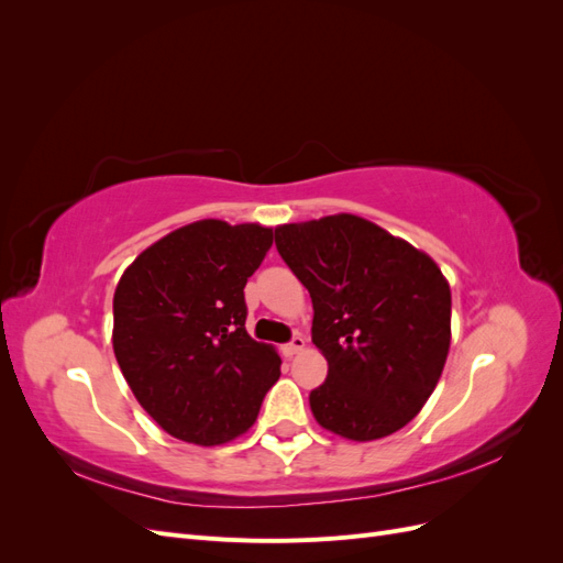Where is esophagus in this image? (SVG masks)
Wrapping results in <instances>:
<instances>
[{"label":"esophagus","mask_w":563,"mask_h":563,"mask_svg":"<svg viewBox=\"0 0 563 563\" xmlns=\"http://www.w3.org/2000/svg\"><path fill=\"white\" fill-rule=\"evenodd\" d=\"M300 350H305V338H302L300 333H296V335L291 338V343L284 345V356H294V354H298Z\"/></svg>","instance_id":"34e87169"}]
</instances>
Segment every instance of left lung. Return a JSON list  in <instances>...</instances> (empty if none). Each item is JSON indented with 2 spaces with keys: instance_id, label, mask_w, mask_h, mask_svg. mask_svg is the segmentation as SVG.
Returning <instances> with one entry per match:
<instances>
[{
  "instance_id": "obj_1",
  "label": "left lung",
  "mask_w": 563,
  "mask_h": 563,
  "mask_svg": "<svg viewBox=\"0 0 563 563\" xmlns=\"http://www.w3.org/2000/svg\"><path fill=\"white\" fill-rule=\"evenodd\" d=\"M275 244L314 308L329 376L310 391L323 430L373 441L411 422L451 345V288L428 253L352 213L279 225Z\"/></svg>"
}]
</instances>
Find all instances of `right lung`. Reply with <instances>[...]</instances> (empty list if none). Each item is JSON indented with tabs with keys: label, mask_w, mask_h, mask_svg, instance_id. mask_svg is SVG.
<instances>
[{
	"label": "right lung",
	"mask_w": 563,
	"mask_h": 563,
	"mask_svg": "<svg viewBox=\"0 0 563 563\" xmlns=\"http://www.w3.org/2000/svg\"><path fill=\"white\" fill-rule=\"evenodd\" d=\"M269 246V228L197 220L145 249L117 284V364L152 420L187 444L244 434L282 376L275 347L246 333L244 286Z\"/></svg>",
	"instance_id": "obj_1"
}]
</instances>
